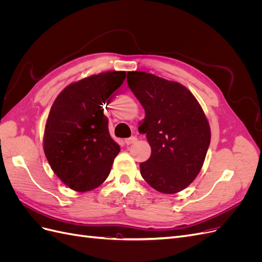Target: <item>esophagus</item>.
<instances>
[{
	"mask_svg": "<svg viewBox=\"0 0 262 262\" xmlns=\"http://www.w3.org/2000/svg\"><path fill=\"white\" fill-rule=\"evenodd\" d=\"M138 141V139L136 138V137H131V138H128V139H125L124 140V143L126 144V145H130V144H133V143H136V142Z\"/></svg>",
	"mask_w": 262,
	"mask_h": 262,
	"instance_id": "34e87169",
	"label": "esophagus"
}]
</instances>
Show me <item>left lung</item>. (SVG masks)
<instances>
[{"label": "left lung", "instance_id": "obj_1", "mask_svg": "<svg viewBox=\"0 0 262 262\" xmlns=\"http://www.w3.org/2000/svg\"><path fill=\"white\" fill-rule=\"evenodd\" d=\"M126 82L145 110L140 133L152 153L140 164L142 177L162 193H177L199 175L211 130L199 101L187 87L154 74L132 71Z\"/></svg>", "mask_w": 262, "mask_h": 262}]
</instances>
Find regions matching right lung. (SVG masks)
Returning <instances> with one entry per match:
<instances>
[{"instance_id":"add662e5","label":"right lung","mask_w":262,"mask_h":262,"mask_svg":"<svg viewBox=\"0 0 262 262\" xmlns=\"http://www.w3.org/2000/svg\"><path fill=\"white\" fill-rule=\"evenodd\" d=\"M124 71L94 74L63 90L53 101L43 134L51 169L70 189L91 191L108 177L120 146L110 137L104 106Z\"/></svg>"}]
</instances>
